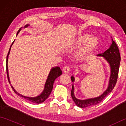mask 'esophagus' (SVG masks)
Returning <instances> with one entry per match:
<instances>
[{
	"label": "esophagus",
	"mask_w": 126,
	"mask_h": 126,
	"mask_svg": "<svg viewBox=\"0 0 126 126\" xmlns=\"http://www.w3.org/2000/svg\"><path fill=\"white\" fill-rule=\"evenodd\" d=\"M70 71V68L68 65H65L64 67L63 68V71L65 73H68Z\"/></svg>",
	"instance_id": "obj_1"
}]
</instances>
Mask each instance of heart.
<instances>
[{"mask_svg":"<svg viewBox=\"0 0 126 126\" xmlns=\"http://www.w3.org/2000/svg\"><path fill=\"white\" fill-rule=\"evenodd\" d=\"M83 44H84L75 52L76 57L80 60L88 57L97 48L99 44V39L96 36H92L89 33H82L79 34L72 42V44L75 46Z\"/></svg>","mask_w":126,"mask_h":126,"instance_id":"1","label":"heart"}]
</instances>
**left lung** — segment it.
I'll return each mask as SVG.
<instances>
[{
	"label": "left lung",
	"mask_w": 126,
	"mask_h": 126,
	"mask_svg": "<svg viewBox=\"0 0 126 126\" xmlns=\"http://www.w3.org/2000/svg\"><path fill=\"white\" fill-rule=\"evenodd\" d=\"M111 38L112 43L110 45L109 49L107 50L103 53L98 54L97 56L103 57L108 63L109 64L110 69V75L109 77V83L107 89L101 95L97 97L91 98H87L85 100H80L77 98L74 94V84L72 86V89L71 92V97L74 102L76 106L80 108H87L89 107L95 106L100 102L103 99L110 93L115 85L117 77H118V73L120 66V62L121 61V57H120V52L119 48L117 47L116 43ZM71 81L73 82L75 81V77L74 76L71 77Z\"/></svg>",
	"instance_id": "8db88e82"
}]
</instances>
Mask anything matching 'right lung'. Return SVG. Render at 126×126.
<instances>
[{"label": "right lung", "mask_w": 126, "mask_h": 126, "mask_svg": "<svg viewBox=\"0 0 126 126\" xmlns=\"http://www.w3.org/2000/svg\"><path fill=\"white\" fill-rule=\"evenodd\" d=\"M29 26H30V25L26 24V25L24 26V28L22 27L21 28H20L19 30H18V32L17 33V36L18 35V34L19 32L20 31L22 30V28H26ZM14 42H15V41L13 42L11 45V47H10V50L9 51V52H8V54H7V57H6V72H7L8 80H9V82L10 84H11V82L10 81V77H9V70H8V59H9V55L10 52L11 48L12 45H13ZM62 74V70H61L60 66H55V67L52 68L51 69L49 74V75H48V76H47L46 82H45V83L44 90H43V92H42L41 94L39 95L38 96H36V97H28V96H25L21 95L19 93H18L17 91H16L14 89V88L13 87V86L11 84V87L12 88L13 90L14 91L16 94L18 95V96H20V97L25 98L26 100L30 101L31 102L39 104V103H41L42 102H43L46 100L48 98V97H49V95H50L51 93L52 90L53 83H54L55 80L57 79L58 77L61 76Z\"/></svg>", "instance_id": "right-lung-1"}]
</instances>
